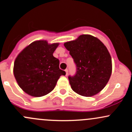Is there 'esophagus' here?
<instances>
[{"label":"esophagus","mask_w":132,"mask_h":132,"mask_svg":"<svg viewBox=\"0 0 132 132\" xmlns=\"http://www.w3.org/2000/svg\"><path fill=\"white\" fill-rule=\"evenodd\" d=\"M65 71H66V76H67L68 74V69L65 70Z\"/></svg>","instance_id":"1"}]
</instances>
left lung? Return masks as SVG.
<instances>
[{
	"label": "left lung",
	"mask_w": 132,
	"mask_h": 132,
	"mask_svg": "<svg viewBox=\"0 0 132 132\" xmlns=\"http://www.w3.org/2000/svg\"><path fill=\"white\" fill-rule=\"evenodd\" d=\"M64 45L77 66L75 75L68 77L73 90L85 97L96 95L104 88L111 75V57L108 48L90 35H81Z\"/></svg>",
	"instance_id": "obj_1"
}]
</instances>
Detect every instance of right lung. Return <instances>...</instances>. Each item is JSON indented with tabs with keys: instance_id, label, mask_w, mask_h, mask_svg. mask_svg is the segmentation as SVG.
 Masks as SVG:
<instances>
[{
	"instance_id": "1",
	"label": "right lung",
	"mask_w": 132,
	"mask_h": 132,
	"mask_svg": "<svg viewBox=\"0 0 132 132\" xmlns=\"http://www.w3.org/2000/svg\"><path fill=\"white\" fill-rule=\"evenodd\" d=\"M59 43L35 41L25 47L15 59L13 73L18 84L33 97L47 95L55 88L58 79L66 72L59 69V59L53 53Z\"/></svg>"
}]
</instances>
